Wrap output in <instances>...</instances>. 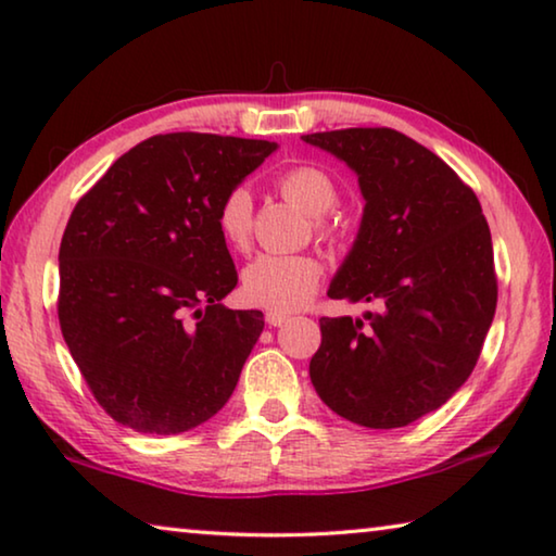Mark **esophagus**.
I'll use <instances>...</instances> for the list:
<instances>
[{
	"mask_svg": "<svg viewBox=\"0 0 556 556\" xmlns=\"http://www.w3.org/2000/svg\"><path fill=\"white\" fill-rule=\"evenodd\" d=\"M264 321H267L269 326H281L289 321L287 314H279V312H267V316H264Z\"/></svg>",
	"mask_w": 556,
	"mask_h": 556,
	"instance_id": "obj_1",
	"label": "esophagus"
}]
</instances>
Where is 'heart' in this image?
I'll use <instances>...</instances> for the list:
<instances>
[{"label":"heart","instance_id":"b5f03b06","mask_svg":"<svg viewBox=\"0 0 556 556\" xmlns=\"http://www.w3.org/2000/svg\"><path fill=\"white\" fill-rule=\"evenodd\" d=\"M279 190L287 200L314 217L331 213L339 205V188L329 173L314 165L289 167L279 175ZM217 232L232 250H247L252 237V195L244 185H237L217 207ZM329 235V225L319 223ZM324 275L321 262L314 254H260L244 267L242 296L260 309L289 314L309 302Z\"/></svg>","mask_w":556,"mask_h":556}]
</instances>
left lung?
<instances>
[{"label": "left lung", "instance_id": "obj_1", "mask_svg": "<svg viewBox=\"0 0 556 556\" xmlns=\"http://www.w3.org/2000/svg\"><path fill=\"white\" fill-rule=\"evenodd\" d=\"M358 175L364 217L329 287L374 302L321 324L309 376L319 399L366 428H403L468 381L497 306L480 200L447 163L393 128L302 136Z\"/></svg>", "mask_w": 556, "mask_h": 556}]
</instances>
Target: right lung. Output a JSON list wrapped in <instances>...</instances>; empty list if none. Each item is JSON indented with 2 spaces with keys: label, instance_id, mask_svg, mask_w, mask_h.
Instances as JSON below:
<instances>
[{
  "label": "right lung",
  "instance_id": "1",
  "mask_svg": "<svg viewBox=\"0 0 556 556\" xmlns=\"http://www.w3.org/2000/svg\"><path fill=\"white\" fill-rule=\"evenodd\" d=\"M275 151L269 140L153 136L76 202L59 250V324L121 426L185 433L230 401L264 319L223 304L237 269L215 217Z\"/></svg>",
  "mask_w": 556,
  "mask_h": 556
}]
</instances>
